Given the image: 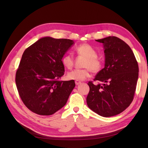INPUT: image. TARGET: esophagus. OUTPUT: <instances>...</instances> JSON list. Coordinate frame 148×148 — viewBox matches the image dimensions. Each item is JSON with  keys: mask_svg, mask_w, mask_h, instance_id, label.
<instances>
[{"mask_svg": "<svg viewBox=\"0 0 148 148\" xmlns=\"http://www.w3.org/2000/svg\"><path fill=\"white\" fill-rule=\"evenodd\" d=\"M75 83H76V85H78V84H81V81H75Z\"/></svg>", "mask_w": 148, "mask_h": 148, "instance_id": "obj_1", "label": "esophagus"}]
</instances>
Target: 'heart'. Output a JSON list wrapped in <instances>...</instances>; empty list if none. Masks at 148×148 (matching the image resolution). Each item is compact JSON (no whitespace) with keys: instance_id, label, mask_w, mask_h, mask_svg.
Returning <instances> with one entry per match:
<instances>
[{"instance_id":"b5f03b06","label":"heart","mask_w":148,"mask_h":148,"mask_svg":"<svg viewBox=\"0 0 148 148\" xmlns=\"http://www.w3.org/2000/svg\"><path fill=\"white\" fill-rule=\"evenodd\" d=\"M78 56L86 58L84 62L83 69H75L69 72L67 75L68 79L83 81L90 75V70L92 72H98L102 67V60L97 56L96 50L88 44H81L75 49ZM74 58L70 54H65L62 56V63L65 68L71 69L74 65Z\"/></svg>"}]
</instances>
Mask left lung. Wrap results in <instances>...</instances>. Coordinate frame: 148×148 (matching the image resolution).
Segmentation results:
<instances>
[{
	"mask_svg": "<svg viewBox=\"0 0 148 148\" xmlns=\"http://www.w3.org/2000/svg\"><path fill=\"white\" fill-rule=\"evenodd\" d=\"M96 41L102 43L105 67L97 74L94 84L88 83V108L103 117L123 112L133 101L139 76V66L130 46L117 37L109 36Z\"/></svg>",
	"mask_w": 148,
	"mask_h": 148,
	"instance_id": "1",
	"label": "left lung"
}]
</instances>
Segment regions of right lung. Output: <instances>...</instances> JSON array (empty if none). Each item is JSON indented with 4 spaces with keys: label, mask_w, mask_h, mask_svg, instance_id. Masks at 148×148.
<instances>
[{
    "label": "right lung",
    "mask_w": 148,
    "mask_h": 148,
    "mask_svg": "<svg viewBox=\"0 0 148 148\" xmlns=\"http://www.w3.org/2000/svg\"><path fill=\"white\" fill-rule=\"evenodd\" d=\"M72 40L43 37L23 53L15 81L20 98L37 114H54L67 103L75 87L74 80H60L64 74L62 58Z\"/></svg>",
    "instance_id": "1"
}]
</instances>
